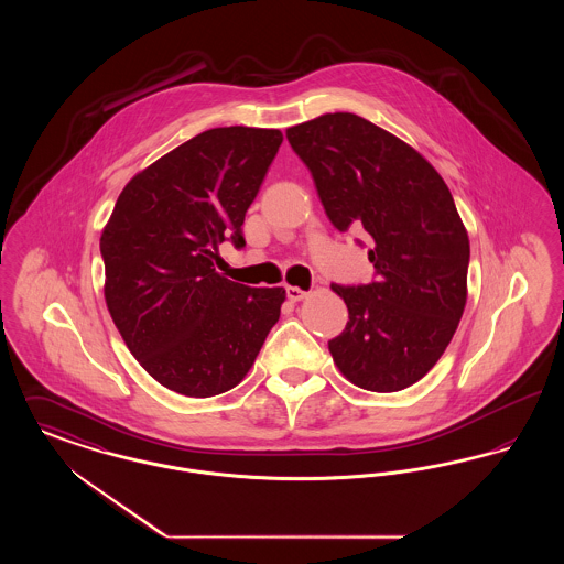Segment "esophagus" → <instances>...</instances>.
Returning <instances> with one entry per match:
<instances>
[{"label":"esophagus","mask_w":564,"mask_h":564,"mask_svg":"<svg viewBox=\"0 0 564 564\" xmlns=\"http://www.w3.org/2000/svg\"><path fill=\"white\" fill-rule=\"evenodd\" d=\"M285 294H288V300H292V302H300L302 297H306L308 292H304V290H300V288H285Z\"/></svg>","instance_id":"esophagus-1"}]
</instances>
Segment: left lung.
<instances>
[{"instance_id":"left-lung-1","label":"left lung","mask_w":564,"mask_h":564,"mask_svg":"<svg viewBox=\"0 0 564 564\" xmlns=\"http://www.w3.org/2000/svg\"><path fill=\"white\" fill-rule=\"evenodd\" d=\"M340 232L364 228L376 279L332 285L349 308L327 343L352 384L393 393L437 364L467 302L469 239L440 173L370 120L336 111L288 129Z\"/></svg>"}]
</instances>
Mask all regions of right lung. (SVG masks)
Here are the masks:
<instances>
[{
	"instance_id": "add662e5",
	"label": "right lung",
	"mask_w": 564,
	"mask_h": 564,
	"mask_svg": "<svg viewBox=\"0 0 564 564\" xmlns=\"http://www.w3.org/2000/svg\"><path fill=\"white\" fill-rule=\"evenodd\" d=\"M281 141L251 127L196 134L134 175L104 228L109 315L141 368L175 393L237 387L279 322L283 288H247L215 264L221 242L245 245V214Z\"/></svg>"
}]
</instances>
